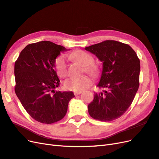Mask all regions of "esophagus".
<instances>
[{
  "label": "esophagus",
  "mask_w": 159,
  "mask_h": 159,
  "mask_svg": "<svg viewBox=\"0 0 159 159\" xmlns=\"http://www.w3.org/2000/svg\"><path fill=\"white\" fill-rule=\"evenodd\" d=\"M81 93H82V92H75V93H74V94H75V96H77V95H80Z\"/></svg>",
  "instance_id": "34e87169"
}]
</instances>
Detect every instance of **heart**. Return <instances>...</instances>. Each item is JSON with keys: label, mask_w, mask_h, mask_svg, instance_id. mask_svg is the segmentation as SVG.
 <instances>
[{"label": "heart", "mask_w": 159, "mask_h": 159, "mask_svg": "<svg viewBox=\"0 0 159 159\" xmlns=\"http://www.w3.org/2000/svg\"><path fill=\"white\" fill-rule=\"evenodd\" d=\"M68 57L73 59L83 66L84 70L93 76H97L100 72V68L95 64H93V57L88 52L83 50H78L72 52ZM55 68L58 75L61 78H64L68 75V64L66 57L61 55L56 58ZM92 84V79L89 76L84 75L80 78H70L64 81V87L66 90L75 92H81L90 87Z\"/></svg>", "instance_id": "b5f03b06"}]
</instances>
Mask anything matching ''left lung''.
I'll return each instance as SVG.
<instances>
[{
    "instance_id": "8db88e82",
    "label": "left lung",
    "mask_w": 159,
    "mask_h": 159,
    "mask_svg": "<svg viewBox=\"0 0 159 159\" xmlns=\"http://www.w3.org/2000/svg\"><path fill=\"white\" fill-rule=\"evenodd\" d=\"M103 62L102 72L95 93L88 105L93 118L110 121L121 117L132 104L139 87L140 60L133 49L114 40H106L84 48Z\"/></svg>"
}]
</instances>
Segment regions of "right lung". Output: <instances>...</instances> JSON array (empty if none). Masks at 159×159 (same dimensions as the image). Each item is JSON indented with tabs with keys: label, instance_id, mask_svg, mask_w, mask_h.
<instances>
[{
	"label": "right lung",
	"instance_id": "1",
	"mask_svg": "<svg viewBox=\"0 0 159 159\" xmlns=\"http://www.w3.org/2000/svg\"><path fill=\"white\" fill-rule=\"evenodd\" d=\"M49 41L31 43L23 49L15 63V91L23 107L40 123L62 120L75 97L72 91H55L60 80L54 70L56 59L67 51Z\"/></svg>",
	"mask_w": 159,
	"mask_h": 159
}]
</instances>
